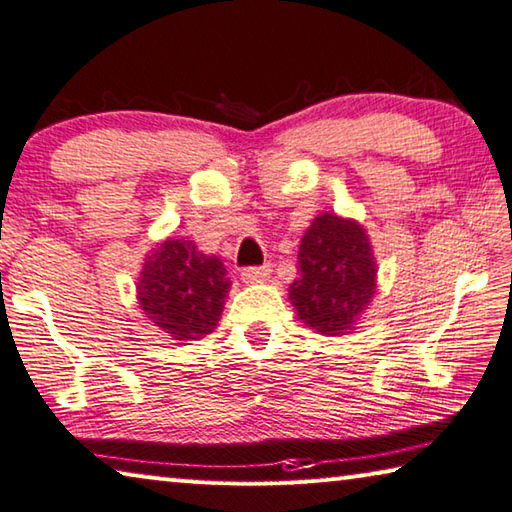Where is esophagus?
<instances>
[{
    "label": "esophagus",
    "mask_w": 512,
    "mask_h": 512,
    "mask_svg": "<svg viewBox=\"0 0 512 512\" xmlns=\"http://www.w3.org/2000/svg\"><path fill=\"white\" fill-rule=\"evenodd\" d=\"M270 274H272L270 265H263V267H245L240 276L245 283H263L270 279Z\"/></svg>",
    "instance_id": "obj_1"
}]
</instances>
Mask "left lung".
Segmentation results:
<instances>
[{"label":"left lung","instance_id":"left-lung-1","mask_svg":"<svg viewBox=\"0 0 512 512\" xmlns=\"http://www.w3.org/2000/svg\"><path fill=\"white\" fill-rule=\"evenodd\" d=\"M299 279L290 301L308 328L326 337L355 330L378 290V261L364 224L319 213L299 245Z\"/></svg>","mask_w":512,"mask_h":512}]
</instances>
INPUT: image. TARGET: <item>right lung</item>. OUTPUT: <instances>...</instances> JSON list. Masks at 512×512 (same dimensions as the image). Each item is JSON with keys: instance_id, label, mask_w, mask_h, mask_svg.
Segmentation results:
<instances>
[{"instance_id": "add662e5", "label": "right lung", "mask_w": 512, "mask_h": 512, "mask_svg": "<svg viewBox=\"0 0 512 512\" xmlns=\"http://www.w3.org/2000/svg\"><path fill=\"white\" fill-rule=\"evenodd\" d=\"M143 261L134 285L152 326L177 342L213 333L231 288L220 258L202 254L188 238H166Z\"/></svg>"}]
</instances>
